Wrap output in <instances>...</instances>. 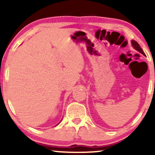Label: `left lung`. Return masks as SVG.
Wrapping results in <instances>:
<instances>
[{
	"instance_id": "obj_1",
	"label": "left lung",
	"mask_w": 155,
	"mask_h": 155,
	"mask_svg": "<svg viewBox=\"0 0 155 155\" xmlns=\"http://www.w3.org/2000/svg\"><path fill=\"white\" fill-rule=\"evenodd\" d=\"M131 44H132V46L133 47V48H134V49H136V50H137L138 51H139V52H140V53H141L142 54L145 55V53L143 52V49H142L140 47L139 44H138V43H137V42L136 41L132 40V41H131Z\"/></svg>"
}]
</instances>
